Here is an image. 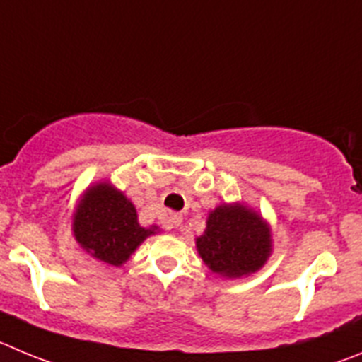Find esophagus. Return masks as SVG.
I'll return each mask as SVG.
<instances>
[{
	"label": "esophagus",
	"instance_id": "1",
	"mask_svg": "<svg viewBox=\"0 0 362 362\" xmlns=\"http://www.w3.org/2000/svg\"><path fill=\"white\" fill-rule=\"evenodd\" d=\"M168 223H169V229H175V227H178L182 223V214L171 213L168 218Z\"/></svg>",
	"mask_w": 362,
	"mask_h": 362
}]
</instances>
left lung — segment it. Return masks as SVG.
<instances>
[{
  "label": "left lung",
  "mask_w": 362,
  "mask_h": 362,
  "mask_svg": "<svg viewBox=\"0 0 362 362\" xmlns=\"http://www.w3.org/2000/svg\"><path fill=\"white\" fill-rule=\"evenodd\" d=\"M202 262L213 274L240 279L263 269L272 254L270 223L243 202L209 211L204 234L194 240Z\"/></svg>",
  "instance_id": "obj_1"
}]
</instances>
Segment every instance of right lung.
I'll return each instance as SVG.
<instances>
[{
    "mask_svg": "<svg viewBox=\"0 0 362 362\" xmlns=\"http://www.w3.org/2000/svg\"><path fill=\"white\" fill-rule=\"evenodd\" d=\"M158 227L139 223L133 202L110 182L84 189L71 216V234L93 259L120 267Z\"/></svg>",
    "mask_w": 362,
    "mask_h": 362,
    "instance_id": "obj_1",
    "label": "right lung"
}]
</instances>
